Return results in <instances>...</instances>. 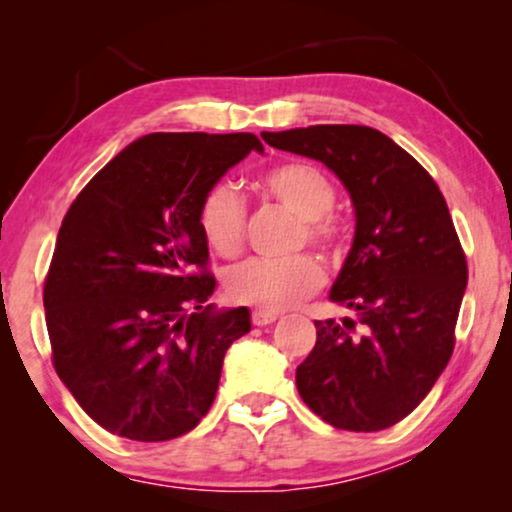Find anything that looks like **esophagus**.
<instances>
[{"mask_svg": "<svg viewBox=\"0 0 512 512\" xmlns=\"http://www.w3.org/2000/svg\"><path fill=\"white\" fill-rule=\"evenodd\" d=\"M251 321H254V326H268V324H272V321H277V312L254 310L251 312Z\"/></svg>", "mask_w": 512, "mask_h": 512, "instance_id": "1", "label": "esophagus"}]
</instances>
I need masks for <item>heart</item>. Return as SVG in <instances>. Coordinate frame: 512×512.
I'll return each instance as SVG.
<instances>
[{
	"label": "heart",
	"instance_id": "heart-1",
	"mask_svg": "<svg viewBox=\"0 0 512 512\" xmlns=\"http://www.w3.org/2000/svg\"><path fill=\"white\" fill-rule=\"evenodd\" d=\"M263 188L277 205L300 219L298 244H312L326 254L340 247V226L333 219L335 186L331 177L310 163H282L265 172ZM247 223V202L235 184L221 179L202 195L198 226L202 240L219 256L240 254ZM324 284V268L312 256L286 261L254 258L228 272V296L258 310H286L310 298Z\"/></svg>",
	"mask_w": 512,
	"mask_h": 512
}]
</instances>
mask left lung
<instances>
[{"label":"left lung","mask_w":512,"mask_h":512,"mask_svg":"<svg viewBox=\"0 0 512 512\" xmlns=\"http://www.w3.org/2000/svg\"><path fill=\"white\" fill-rule=\"evenodd\" d=\"M275 149L319 160L347 188L356 228L331 300L345 317L314 321L317 345L298 394L335 429L382 431L408 417L454 349L468 268L431 174L366 125L263 132Z\"/></svg>","instance_id":"8db88e82"}]
</instances>
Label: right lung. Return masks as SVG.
I'll return each mask as SVG.
<instances>
[{
    "instance_id": "right-lung-1",
    "label": "right lung",
    "mask_w": 512,
    "mask_h": 512,
    "mask_svg": "<svg viewBox=\"0 0 512 512\" xmlns=\"http://www.w3.org/2000/svg\"><path fill=\"white\" fill-rule=\"evenodd\" d=\"M263 144L251 132H153L109 160L62 221L44 284L55 373L116 436L160 443L212 408L247 307L207 305L205 191Z\"/></svg>"
}]
</instances>
